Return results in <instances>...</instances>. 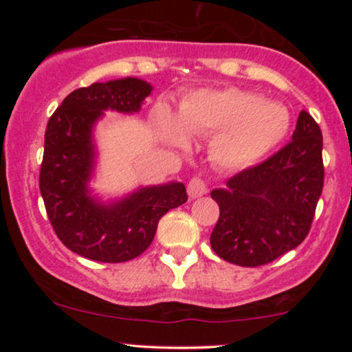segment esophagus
Here are the masks:
<instances>
[{
  "label": "esophagus",
  "mask_w": 352,
  "mask_h": 352,
  "mask_svg": "<svg viewBox=\"0 0 352 352\" xmlns=\"http://www.w3.org/2000/svg\"><path fill=\"white\" fill-rule=\"evenodd\" d=\"M207 193V184L200 179V177H193L192 180L188 182V195L192 199H199V197L205 195Z\"/></svg>",
  "instance_id": "esophagus-1"
}]
</instances>
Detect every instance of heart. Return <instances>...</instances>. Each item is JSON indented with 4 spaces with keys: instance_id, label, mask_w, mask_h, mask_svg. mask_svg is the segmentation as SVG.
Instances as JSON below:
<instances>
[{
    "instance_id": "b5f03b06",
    "label": "heart",
    "mask_w": 352,
    "mask_h": 352,
    "mask_svg": "<svg viewBox=\"0 0 352 352\" xmlns=\"http://www.w3.org/2000/svg\"><path fill=\"white\" fill-rule=\"evenodd\" d=\"M159 127L173 145H184L187 135L217 132L210 145L212 159L225 168H246L281 144L288 134L289 114L281 104L261 100L243 89H201L184 100L179 124L162 111Z\"/></svg>"
}]
</instances>
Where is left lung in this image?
Returning <instances> with one entry per match:
<instances>
[{
  "label": "left lung",
  "instance_id": "8db88e82",
  "mask_svg": "<svg viewBox=\"0 0 352 352\" xmlns=\"http://www.w3.org/2000/svg\"><path fill=\"white\" fill-rule=\"evenodd\" d=\"M322 184L321 129L301 111L292 142L210 193L220 207L210 236L213 252L253 268L296 248L308 236Z\"/></svg>",
  "mask_w": 352,
  "mask_h": 352
}]
</instances>
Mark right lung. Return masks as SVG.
<instances>
[{
	"instance_id": "add662e5",
	"label": "right lung",
	"mask_w": 352,
	"mask_h": 352,
	"mask_svg": "<svg viewBox=\"0 0 352 352\" xmlns=\"http://www.w3.org/2000/svg\"><path fill=\"white\" fill-rule=\"evenodd\" d=\"M152 86L125 78L72 91L50 117L44 135L39 190L56 235L71 252L100 263H122L144 253L168 210L187 201L180 182L140 187L102 204L91 197L94 124L104 111L139 112Z\"/></svg>"
}]
</instances>
